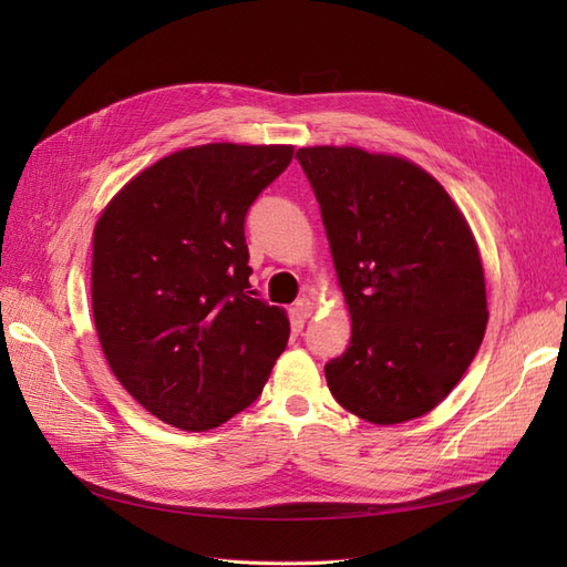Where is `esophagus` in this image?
I'll return each mask as SVG.
<instances>
[{"instance_id": "1", "label": "esophagus", "mask_w": 567, "mask_h": 567, "mask_svg": "<svg viewBox=\"0 0 567 567\" xmlns=\"http://www.w3.org/2000/svg\"><path fill=\"white\" fill-rule=\"evenodd\" d=\"M296 315L300 317V319H310L312 317V312H315V300H310V298H300V300H296Z\"/></svg>"}]
</instances>
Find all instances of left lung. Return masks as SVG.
<instances>
[{
  "label": "left lung",
  "mask_w": 567,
  "mask_h": 567,
  "mask_svg": "<svg viewBox=\"0 0 567 567\" xmlns=\"http://www.w3.org/2000/svg\"><path fill=\"white\" fill-rule=\"evenodd\" d=\"M352 317L323 367L340 406L392 425L435 409L487 329L485 271L466 217L411 161L354 146L298 148Z\"/></svg>",
  "instance_id": "left-lung-1"
}]
</instances>
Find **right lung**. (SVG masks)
<instances>
[{
    "mask_svg": "<svg viewBox=\"0 0 567 567\" xmlns=\"http://www.w3.org/2000/svg\"><path fill=\"white\" fill-rule=\"evenodd\" d=\"M290 158L279 144L177 151L120 188L94 227L101 350L120 385L182 431L250 406L286 350V312L248 290L244 225Z\"/></svg>",
    "mask_w": 567,
    "mask_h": 567,
    "instance_id": "1",
    "label": "right lung"
}]
</instances>
